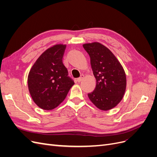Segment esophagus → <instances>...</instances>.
I'll use <instances>...</instances> for the list:
<instances>
[{"mask_svg": "<svg viewBox=\"0 0 157 157\" xmlns=\"http://www.w3.org/2000/svg\"><path fill=\"white\" fill-rule=\"evenodd\" d=\"M84 76L83 75H80V77L79 78H77V81H78V82H81L82 80V79L84 78Z\"/></svg>", "mask_w": 157, "mask_h": 157, "instance_id": "34e87169", "label": "esophagus"}]
</instances>
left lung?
<instances>
[{
  "label": "left lung",
  "instance_id": "1",
  "mask_svg": "<svg viewBox=\"0 0 157 157\" xmlns=\"http://www.w3.org/2000/svg\"><path fill=\"white\" fill-rule=\"evenodd\" d=\"M90 57V64L96 86L88 94L90 100L101 111L115 107L122 99L126 88L125 71L116 56L98 42L83 45Z\"/></svg>",
  "mask_w": 157,
  "mask_h": 157
}]
</instances>
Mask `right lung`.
I'll return each instance as SVG.
<instances>
[{
  "mask_svg": "<svg viewBox=\"0 0 157 157\" xmlns=\"http://www.w3.org/2000/svg\"><path fill=\"white\" fill-rule=\"evenodd\" d=\"M66 44H57L46 50L36 60L27 77L28 89L33 101L40 109L52 110L63 101L73 80L62 59Z\"/></svg>",
  "mask_w": 157,
  "mask_h": 157,
  "instance_id": "1",
  "label": "right lung"
}]
</instances>
